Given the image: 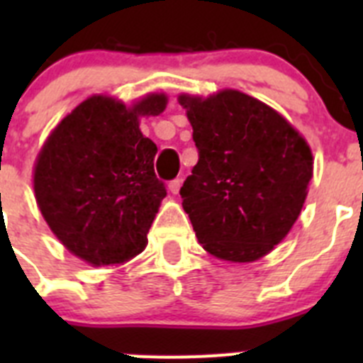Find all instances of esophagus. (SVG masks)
<instances>
[{"label": "esophagus", "mask_w": 363, "mask_h": 363, "mask_svg": "<svg viewBox=\"0 0 363 363\" xmlns=\"http://www.w3.org/2000/svg\"><path fill=\"white\" fill-rule=\"evenodd\" d=\"M179 187H182V179H172V182H169V191H171L172 194H178Z\"/></svg>", "instance_id": "obj_1"}]
</instances>
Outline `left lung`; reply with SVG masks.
<instances>
[{
	"label": "left lung",
	"mask_w": 363,
	"mask_h": 363,
	"mask_svg": "<svg viewBox=\"0 0 363 363\" xmlns=\"http://www.w3.org/2000/svg\"><path fill=\"white\" fill-rule=\"evenodd\" d=\"M178 101L198 149L179 191L198 242L227 262L262 258L300 216L313 178L309 145L274 108L240 91Z\"/></svg>",
	"instance_id": "8db88e82"
}]
</instances>
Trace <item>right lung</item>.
<instances>
[{"instance_id": "1", "label": "right lung", "mask_w": 363, "mask_h": 363, "mask_svg": "<svg viewBox=\"0 0 363 363\" xmlns=\"http://www.w3.org/2000/svg\"><path fill=\"white\" fill-rule=\"evenodd\" d=\"M165 105V94L133 107L92 96L63 118L38 156V207L57 240L86 264H123L145 249L167 191L154 174L158 147L138 118L158 116Z\"/></svg>"}]
</instances>
